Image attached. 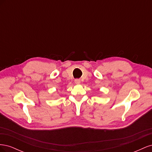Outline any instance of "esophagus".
Here are the masks:
<instances>
[{
    "mask_svg": "<svg viewBox=\"0 0 152 152\" xmlns=\"http://www.w3.org/2000/svg\"><path fill=\"white\" fill-rule=\"evenodd\" d=\"M75 82L77 84H79L80 83V80L79 79H75Z\"/></svg>",
    "mask_w": 152,
    "mask_h": 152,
    "instance_id": "34e87169",
    "label": "esophagus"
}]
</instances>
